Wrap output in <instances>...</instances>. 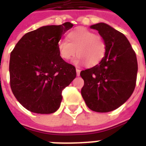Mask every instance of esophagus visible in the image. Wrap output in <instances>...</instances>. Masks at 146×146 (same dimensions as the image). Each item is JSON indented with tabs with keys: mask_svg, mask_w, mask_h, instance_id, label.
Returning a JSON list of instances; mask_svg holds the SVG:
<instances>
[{
	"mask_svg": "<svg viewBox=\"0 0 146 146\" xmlns=\"http://www.w3.org/2000/svg\"><path fill=\"white\" fill-rule=\"evenodd\" d=\"M76 76H80V70H78V69H76Z\"/></svg>",
	"mask_w": 146,
	"mask_h": 146,
	"instance_id": "esophagus-1",
	"label": "esophagus"
}]
</instances>
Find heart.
I'll use <instances>...</instances> for the list:
<instances>
[{"label":"heart","mask_w":146,"mask_h":146,"mask_svg":"<svg viewBox=\"0 0 146 146\" xmlns=\"http://www.w3.org/2000/svg\"><path fill=\"white\" fill-rule=\"evenodd\" d=\"M66 40H59L57 44L58 52L62 59L70 60L76 54V65L84 64L87 67H94L101 62L106 52L104 38L93 31L78 27L66 34Z\"/></svg>","instance_id":"1"}]
</instances>
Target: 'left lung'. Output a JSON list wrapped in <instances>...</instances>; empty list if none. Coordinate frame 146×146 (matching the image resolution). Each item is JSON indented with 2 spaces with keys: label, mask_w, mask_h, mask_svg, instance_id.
Returning <instances> with one entry per match:
<instances>
[{
  "label": "left lung",
  "mask_w": 146,
  "mask_h": 146,
  "mask_svg": "<svg viewBox=\"0 0 146 146\" xmlns=\"http://www.w3.org/2000/svg\"><path fill=\"white\" fill-rule=\"evenodd\" d=\"M90 27L104 38L106 52L98 65L80 72L84 81L81 95L90 110L107 113L122 106L134 92L137 58L122 33L103 23Z\"/></svg>",
  "instance_id": "obj_1"
}]
</instances>
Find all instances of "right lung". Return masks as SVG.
Instances as JSON below:
<instances>
[{
    "instance_id": "right-lung-1",
    "label": "right lung",
    "mask_w": 146,
    "mask_h": 146,
    "mask_svg": "<svg viewBox=\"0 0 146 146\" xmlns=\"http://www.w3.org/2000/svg\"><path fill=\"white\" fill-rule=\"evenodd\" d=\"M71 23L45 26L26 33L11 52L10 86L15 97L30 112L57 111L62 92L76 77V68L59 56L57 44Z\"/></svg>"
}]
</instances>
